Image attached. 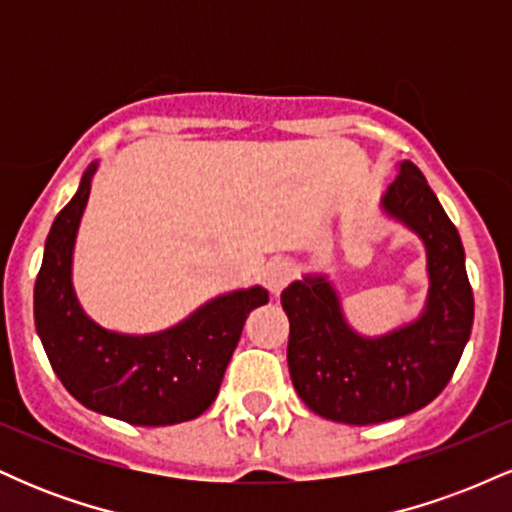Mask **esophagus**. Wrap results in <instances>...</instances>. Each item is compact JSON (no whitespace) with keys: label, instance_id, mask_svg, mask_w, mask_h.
<instances>
[{"label":"esophagus","instance_id":"34e87169","mask_svg":"<svg viewBox=\"0 0 512 512\" xmlns=\"http://www.w3.org/2000/svg\"><path fill=\"white\" fill-rule=\"evenodd\" d=\"M293 279V264L286 260H276L269 264V272H267V286L274 296H279L281 291L286 289V284Z\"/></svg>","mask_w":512,"mask_h":512}]
</instances>
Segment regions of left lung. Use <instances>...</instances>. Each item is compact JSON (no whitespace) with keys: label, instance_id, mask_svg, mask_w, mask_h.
<instances>
[{"label":"left lung","instance_id":"1","mask_svg":"<svg viewBox=\"0 0 512 512\" xmlns=\"http://www.w3.org/2000/svg\"><path fill=\"white\" fill-rule=\"evenodd\" d=\"M383 209L426 245L431 289L419 320L368 339L346 325L325 276H305L281 291L293 387L308 409L339 424H380L426 407L450 383L472 334L474 296L460 233L411 161L399 163Z\"/></svg>","mask_w":512,"mask_h":512}]
</instances>
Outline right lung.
Wrapping results in <instances>:
<instances>
[{
	"label": "right lung",
	"mask_w": 512,
	"mask_h": 512,
	"mask_svg": "<svg viewBox=\"0 0 512 512\" xmlns=\"http://www.w3.org/2000/svg\"><path fill=\"white\" fill-rule=\"evenodd\" d=\"M91 163L72 202L52 223L33 291L35 330L50 366L98 414L134 426H170L211 407L250 310L269 301L262 286L214 301L166 332L129 337L91 322L72 289V250L84 214Z\"/></svg>",
	"instance_id": "add662e5"
}]
</instances>
